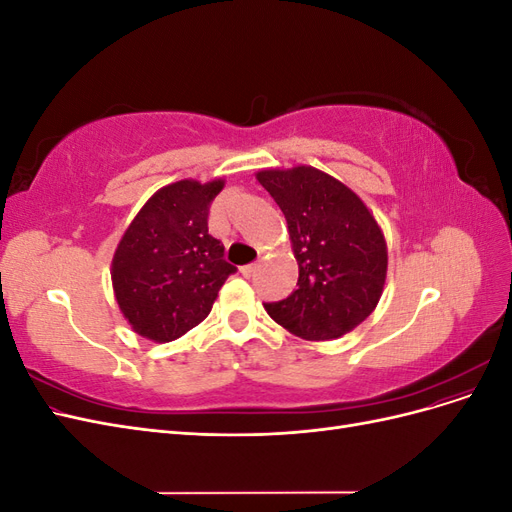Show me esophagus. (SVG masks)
Listing matches in <instances>:
<instances>
[{"label":"esophagus","instance_id":"obj_1","mask_svg":"<svg viewBox=\"0 0 512 512\" xmlns=\"http://www.w3.org/2000/svg\"><path fill=\"white\" fill-rule=\"evenodd\" d=\"M258 262H252V265H245V267H241V273L245 275V277H252L256 271H258Z\"/></svg>","mask_w":512,"mask_h":512}]
</instances>
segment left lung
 <instances>
[{
  "mask_svg": "<svg viewBox=\"0 0 512 512\" xmlns=\"http://www.w3.org/2000/svg\"><path fill=\"white\" fill-rule=\"evenodd\" d=\"M282 209L294 258L297 290L267 314L307 342L352 331L374 312L386 280V241L374 215L348 185L314 166L256 173Z\"/></svg>",
  "mask_w": 512,
  "mask_h": 512,
  "instance_id": "1",
  "label": "left lung"
}]
</instances>
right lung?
I'll return each mask as SVG.
<instances>
[{
    "label": "right lung",
    "instance_id": "right-lung-1",
    "mask_svg": "<svg viewBox=\"0 0 512 512\" xmlns=\"http://www.w3.org/2000/svg\"><path fill=\"white\" fill-rule=\"evenodd\" d=\"M224 179H183L153 194L123 232L113 256L115 299L132 329L173 342L203 322L226 277L237 271L209 235V207Z\"/></svg>",
    "mask_w": 512,
    "mask_h": 512
}]
</instances>
